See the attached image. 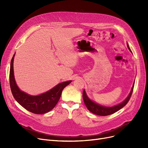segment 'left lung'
Returning a JSON list of instances; mask_svg holds the SVG:
<instances>
[{
  "mask_svg": "<svg viewBox=\"0 0 148 148\" xmlns=\"http://www.w3.org/2000/svg\"><path fill=\"white\" fill-rule=\"evenodd\" d=\"M127 47H128V49L130 50V51H131L128 44H127ZM134 86V84H133V88H132V89H131V90L130 93L128 97L125 100H124L122 103H121L117 106L111 107H104L103 106H100L94 102L92 101L90 99H89V98L86 95V92H85V90H84L83 92V98L84 104L86 105V107L88 108V109L90 112H92L94 114H95L97 115L104 116H108V115L112 114L113 113H114L116 112H118L120 109H121L122 107H123L128 103V102L129 101V100L131 97L132 93H133Z\"/></svg>",
  "mask_w": 148,
  "mask_h": 148,
  "instance_id": "left-lung-1",
  "label": "left lung"
}]
</instances>
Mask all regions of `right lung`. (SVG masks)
Instances as JSON below:
<instances>
[{"label": "right lung", "mask_w": 148, "mask_h": 148, "mask_svg": "<svg viewBox=\"0 0 148 148\" xmlns=\"http://www.w3.org/2000/svg\"><path fill=\"white\" fill-rule=\"evenodd\" d=\"M13 56L10 66V84L15 99L25 109L35 114H44L50 112L56 106L60 99L62 90L71 82H65L59 83L51 90L38 96H31L21 91L15 83L14 76Z\"/></svg>", "instance_id": "right-lung-1"}]
</instances>
